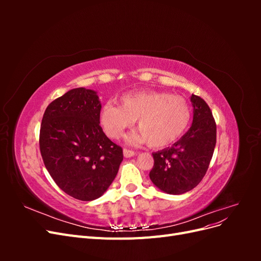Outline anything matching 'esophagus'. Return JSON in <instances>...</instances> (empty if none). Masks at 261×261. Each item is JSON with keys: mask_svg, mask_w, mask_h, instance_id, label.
I'll list each match as a JSON object with an SVG mask.
<instances>
[{"mask_svg": "<svg viewBox=\"0 0 261 261\" xmlns=\"http://www.w3.org/2000/svg\"><path fill=\"white\" fill-rule=\"evenodd\" d=\"M123 154L125 158H132L135 155V151H133V150H129V149H124L123 150Z\"/></svg>", "mask_w": 261, "mask_h": 261, "instance_id": "34e87169", "label": "esophagus"}]
</instances>
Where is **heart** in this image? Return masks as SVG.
Wrapping results in <instances>:
<instances>
[{"label":"heart","mask_w":261,"mask_h":261,"mask_svg":"<svg viewBox=\"0 0 261 261\" xmlns=\"http://www.w3.org/2000/svg\"><path fill=\"white\" fill-rule=\"evenodd\" d=\"M100 124L106 134L118 139L137 120L138 130L126 138L130 145L149 143L161 148L176 141L192 118L188 102L164 91H141L121 98V106L107 103L101 108Z\"/></svg>","instance_id":"1"}]
</instances>
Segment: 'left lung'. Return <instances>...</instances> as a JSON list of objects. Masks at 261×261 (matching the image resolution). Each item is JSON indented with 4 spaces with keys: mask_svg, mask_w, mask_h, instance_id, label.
Instances as JSON below:
<instances>
[{
    "mask_svg": "<svg viewBox=\"0 0 261 261\" xmlns=\"http://www.w3.org/2000/svg\"><path fill=\"white\" fill-rule=\"evenodd\" d=\"M193 124L179 140L153 152L149 177L160 191L180 195L198 185L209 168L217 143V125L208 105L192 94Z\"/></svg>",
    "mask_w": 261,
    "mask_h": 261,
    "instance_id": "left-lung-1",
    "label": "left lung"
}]
</instances>
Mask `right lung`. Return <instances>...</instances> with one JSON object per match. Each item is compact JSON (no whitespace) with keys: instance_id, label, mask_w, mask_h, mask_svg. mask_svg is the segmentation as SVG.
Here are the masks:
<instances>
[{"instance_id":"right-lung-1","label":"right lung","mask_w":261,"mask_h":261,"mask_svg":"<svg viewBox=\"0 0 261 261\" xmlns=\"http://www.w3.org/2000/svg\"><path fill=\"white\" fill-rule=\"evenodd\" d=\"M97 91L75 88L45 109L40 151L46 170L67 195L90 201L103 195L123 161V150L100 126Z\"/></svg>"}]
</instances>
